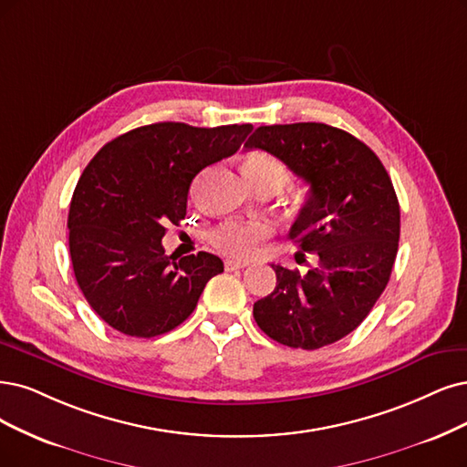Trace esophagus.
Returning a JSON list of instances; mask_svg holds the SVG:
<instances>
[{"label":"esophagus","mask_w":467,"mask_h":467,"mask_svg":"<svg viewBox=\"0 0 467 467\" xmlns=\"http://www.w3.org/2000/svg\"><path fill=\"white\" fill-rule=\"evenodd\" d=\"M246 265H250V262H248V260H234V257H231V260L224 262V269H227V271L243 269V267H246Z\"/></svg>","instance_id":"obj_1"}]
</instances>
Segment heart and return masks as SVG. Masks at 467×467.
<instances>
[{
    "instance_id": "b5f03b06",
    "label": "heart",
    "mask_w": 467,
    "mask_h": 467,
    "mask_svg": "<svg viewBox=\"0 0 467 467\" xmlns=\"http://www.w3.org/2000/svg\"><path fill=\"white\" fill-rule=\"evenodd\" d=\"M243 172L246 181L255 188L281 190L288 181V172L283 161L269 153L255 151L243 161ZM271 229L264 221H229L212 234V243L224 254L250 255L255 246L269 236Z\"/></svg>"
}]
</instances>
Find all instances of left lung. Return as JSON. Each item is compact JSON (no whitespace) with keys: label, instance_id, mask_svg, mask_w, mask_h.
Wrapping results in <instances>:
<instances>
[{"label":"left lung","instance_id":"obj_1","mask_svg":"<svg viewBox=\"0 0 467 467\" xmlns=\"http://www.w3.org/2000/svg\"><path fill=\"white\" fill-rule=\"evenodd\" d=\"M244 148L309 184L288 238L317 257L306 275L273 264L277 286L254 304V319L285 347L317 350L352 333L383 295L399 252V198L373 150L337 127H260Z\"/></svg>","mask_w":467,"mask_h":467}]
</instances>
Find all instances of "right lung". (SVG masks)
I'll return each mask as SVG.
<instances>
[{
	"label": "right lung",
	"instance_id": "1",
	"mask_svg": "<svg viewBox=\"0 0 467 467\" xmlns=\"http://www.w3.org/2000/svg\"><path fill=\"white\" fill-rule=\"evenodd\" d=\"M252 129L171 120L138 127L84 169L68 210V250L84 298L115 331L138 338L172 331L223 273L207 252L172 260L161 238L167 224L184 219L198 172L233 155Z\"/></svg>",
	"mask_w": 467,
	"mask_h": 467
}]
</instances>
